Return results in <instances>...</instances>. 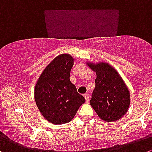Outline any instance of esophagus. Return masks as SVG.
Listing matches in <instances>:
<instances>
[{"mask_svg":"<svg viewBox=\"0 0 152 152\" xmlns=\"http://www.w3.org/2000/svg\"><path fill=\"white\" fill-rule=\"evenodd\" d=\"M84 98H85V99H86V102H89V94H85V95H84Z\"/></svg>","mask_w":152,"mask_h":152,"instance_id":"obj_1","label":"esophagus"}]
</instances>
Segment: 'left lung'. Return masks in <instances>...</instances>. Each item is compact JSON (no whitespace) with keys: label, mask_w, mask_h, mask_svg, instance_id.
<instances>
[{"label":"left lung","mask_w":152,"mask_h":152,"mask_svg":"<svg viewBox=\"0 0 152 152\" xmlns=\"http://www.w3.org/2000/svg\"><path fill=\"white\" fill-rule=\"evenodd\" d=\"M86 64L96 74L90 105L99 118L105 122L120 119L126 114L131 103L126 83L108 63L86 62Z\"/></svg>","instance_id":"obj_1"}]
</instances>
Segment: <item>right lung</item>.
<instances>
[{"mask_svg": "<svg viewBox=\"0 0 152 152\" xmlns=\"http://www.w3.org/2000/svg\"><path fill=\"white\" fill-rule=\"evenodd\" d=\"M75 59L68 53L57 56L42 72L34 89L37 107L54 125L71 122L85 99L70 81Z\"/></svg>", "mask_w": 152, "mask_h": 152, "instance_id": "right-lung-1", "label": "right lung"}]
</instances>
